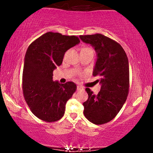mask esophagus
Instances as JSON below:
<instances>
[{
	"label": "esophagus",
	"mask_w": 153,
	"mask_h": 153,
	"mask_svg": "<svg viewBox=\"0 0 153 153\" xmlns=\"http://www.w3.org/2000/svg\"><path fill=\"white\" fill-rule=\"evenodd\" d=\"M82 89H83V88L81 86H79V85L77 86V90L78 91H81V90H82Z\"/></svg>",
	"instance_id": "1"
}]
</instances>
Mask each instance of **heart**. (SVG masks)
I'll return each instance as SVG.
<instances>
[{"mask_svg": "<svg viewBox=\"0 0 153 153\" xmlns=\"http://www.w3.org/2000/svg\"><path fill=\"white\" fill-rule=\"evenodd\" d=\"M82 50H92V49L89 48V47H85V48L82 49Z\"/></svg>", "mask_w": 153, "mask_h": 153, "instance_id": "b5f03b06", "label": "heart"}]
</instances>
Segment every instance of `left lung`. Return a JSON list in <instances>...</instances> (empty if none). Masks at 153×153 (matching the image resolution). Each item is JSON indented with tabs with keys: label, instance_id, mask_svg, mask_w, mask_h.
<instances>
[{
	"label": "left lung",
	"instance_id": "left-lung-1",
	"mask_svg": "<svg viewBox=\"0 0 153 153\" xmlns=\"http://www.w3.org/2000/svg\"><path fill=\"white\" fill-rule=\"evenodd\" d=\"M83 42L90 44L97 53L93 75L98 76L101 91L95 95L86 88L88 99L83 103V114L95 124L113 119L127 100L129 88V61L118 42L101 34L80 35Z\"/></svg>",
	"mask_w": 153,
	"mask_h": 153
}]
</instances>
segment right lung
Listing matches in <instances>:
<instances>
[{"instance_id": "obj_1", "label": "right lung", "mask_w": 153, "mask_h": 153, "mask_svg": "<svg viewBox=\"0 0 153 153\" xmlns=\"http://www.w3.org/2000/svg\"><path fill=\"white\" fill-rule=\"evenodd\" d=\"M80 42L76 36L50 31L29 45L24 58L22 90L34 114L47 122L63 117L65 104L77 89L73 82L60 84L52 80L53 71L62 63L66 51Z\"/></svg>"}]
</instances>
